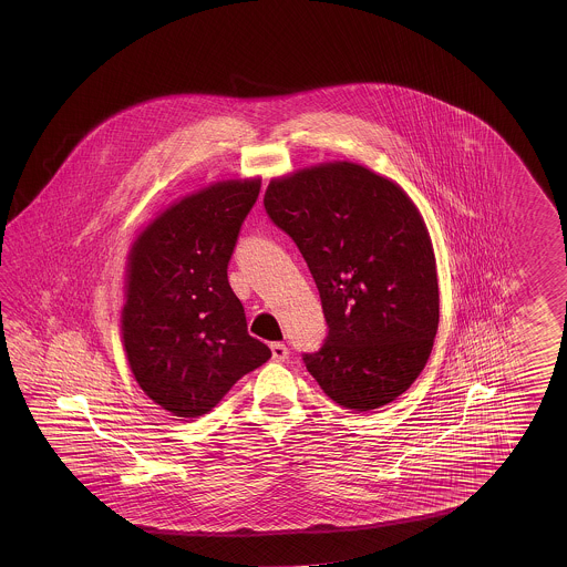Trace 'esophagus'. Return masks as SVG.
Returning a JSON list of instances; mask_svg holds the SVG:
<instances>
[{
    "instance_id": "1",
    "label": "esophagus",
    "mask_w": 567,
    "mask_h": 567,
    "mask_svg": "<svg viewBox=\"0 0 567 567\" xmlns=\"http://www.w3.org/2000/svg\"><path fill=\"white\" fill-rule=\"evenodd\" d=\"M269 349H271V357H274V361L284 362L288 359L289 350L286 344H281V342H271V344H269Z\"/></svg>"
}]
</instances>
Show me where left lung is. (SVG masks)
Listing matches in <instances>:
<instances>
[{
	"instance_id": "obj_1",
	"label": "left lung",
	"mask_w": 567,
	"mask_h": 567,
	"mask_svg": "<svg viewBox=\"0 0 567 567\" xmlns=\"http://www.w3.org/2000/svg\"><path fill=\"white\" fill-rule=\"evenodd\" d=\"M267 215L296 241L328 322L306 369L338 405L373 411L403 395L434 349V245L398 182L349 159L271 178Z\"/></svg>"
}]
</instances>
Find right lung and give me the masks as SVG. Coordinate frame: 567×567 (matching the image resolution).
<instances>
[{"label":"right lung","instance_id":"1","mask_svg":"<svg viewBox=\"0 0 567 567\" xmlns=\"http://www.w3.org/2000/svg\"><path fill=\"white\" fill-rule=\"evenodd\" d=\"M261 178L208 184L157 213L125 264L121 342L137 385L162 410L198 417L271 357L247 332L227 266Z\"/></svg>","mask_w":567,"mask_h":567}]
</instances>
